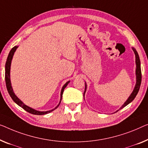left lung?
Listing matches in <instances>:
<instances>
[{"instance_id":"left-lung-1","label":"left lung","mask_w":148,"mask_h":148,"mask_svg":"<svg viewBox=\"0 0 148 148\" xmlns=\"http://www.w3.org/2000/svg\"><path fill=\"white\" fill-rule=\"evenodd\" d=\"M133 49V51L134 52V54H135L136 56V84L135 86V88L132 92V93L131 94V95L129 96V98H127V100L125 101V102L123 103V104L122 106V107L120 108V109L123 108L125 106H126L127 104H129L130 103L132 102V101L134 100V99L136 98V95H137L139 90H140V85H141V82H142V72H141V66H140V57H139V55L138 54L137 51H136V49L134 48H132ZM86 84L85 82V90H84V96L85 92L86 90ZM118 110H117L116 112H118Z\"/></svg>"}]
</instances>
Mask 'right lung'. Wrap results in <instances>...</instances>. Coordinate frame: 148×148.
Segmentation results:
<instances>
[{
    "instance_id": "add662e5",
    "label": "right lung",
    "mask_w": 148,
    "mask_h": 148,
    "mask_svg": "<svg viewBox=\"0 0 148 148\" xmlns=\"http://www.w3.org/2000/svg\"><path fill=\"white\" fill-rule=\"evenodd\" d=\"M18 46H15L14 47H13L12 49L9 52V54H8V58H7V60H6V64H5V82H6V88H7V90H8V94H10V96L11 97V98L12 99V100L14 101V102L19 106H21V108H23L26 110V112H29V113L32 114H34V115H44V114H46L48 113H50V112H52L53 110H54L55 109H56L59 106V105H60V103L61 102V100H62V94H63V92H64V88L66 87V86L68 84V83L70 82V81L67 82L63 86L62 88V90H61V93H60V102H59L58 105L54 109H52L51 110H49V111H46V112H40V111H37V110H34V109H32V108H30L29 106H26V104H25L22 101L20 100V99L18 98V97L15 95V94L14 93V92H13V90H12V86H11V82H10V65H11V61H12V57H13V55L14 54V52L16 51V50L17 49Z\"/></svg>"
}]
</instances>
